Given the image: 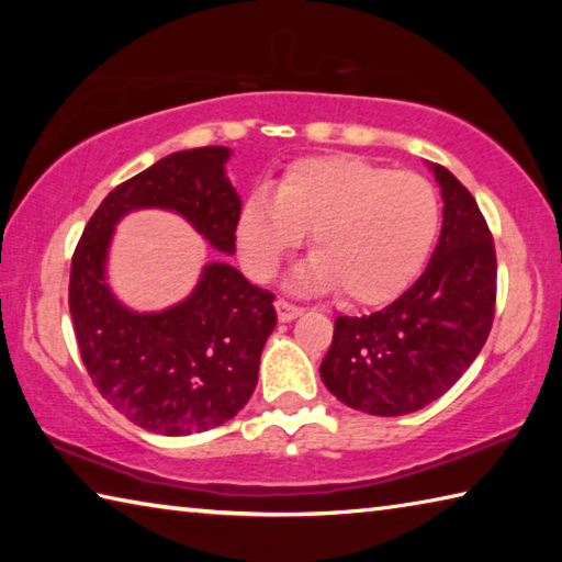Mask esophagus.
I'll use <instances>...</instances> for the list:
<instances>
[{
  "instance_id": "34e87169",
  "label": "esophagus",
  "mask_w": 562,
  "mask_h": 562,
  "mask_svg": "<svg viewBox=\"0 0 562 562\" xmlns=\"http://www.w3.org/2000/svg\"><path fill=\"white\" fill-rule=\"evenodd\" d=\"M274 310H278V317H280V322H292V319H297L300 315H302V307L300 304H292V302H288V300H278L274 302Z\"/></svg>"
}]
</instances>
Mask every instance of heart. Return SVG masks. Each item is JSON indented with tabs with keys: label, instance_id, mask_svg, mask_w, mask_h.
<instances>
[{
	"label": "heart",
	"instance_id": "obj_1",
	"mask_svg": "<svg viewBox=\"0 0 562 562\" xmlns=\"http://www.w3.org/2000/svg\"><path fill=\"white\" fill-rule=\"evenodd\" d=\"M439 227V195L424 176L331 154L294 160L274 193L252 190L240 207L237 247L247 274L270 280L312 231L315 258L300 280L319 290L339 288L349 302L379 304L422 272Z\"/></svg>",
	"mask_w": 562,
	"mask_h": 562
}]
</instances>
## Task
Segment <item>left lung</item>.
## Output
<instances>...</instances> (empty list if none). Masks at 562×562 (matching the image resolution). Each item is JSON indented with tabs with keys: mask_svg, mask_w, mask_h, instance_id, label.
Segmentation results:
<instances>
[{
	"mask_svg": "<svg viewBox=\"0 0 562 562\" xmlns=\"http://www.w3.org/2000/svg\"><path fill=\"white\" fill-rule=\"evenodd\" d=\"M443 198L439 245L422 278L389 307L337 317L322 382L339 402L374 416H404L459 382L496 317V247L479 203L434 164Z\"/></svg>",
	"mask_w": 562,
	"mask_h": 562,
	"instance_id": "left-lung-1",
	"label": "left lung"
}]
</instances>
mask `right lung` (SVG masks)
Wrapping results in <instances>:
<instances>
[{
	"mask_svg": "<svg viewBox=\"0 0 562 562\" xmlns=\"http://www.w3.org/2000/svg\"><path fill=\"white\" fill-rule=\"evenodd\" d=\"M227 158L223 146L178 150L116 186L71 258L69 310L83 367L116 412L154 434L207 431L240 412L278 325L274 294L233 265L213 262L186 302L138 315L113 297L103 278L111 233L136 207H168L233 255L243 203L225 178Z\"/></svg>",
	"mask_w": 562,
	"mask_h": 562,
	"instance_id": "add662e5",
	"label": "right lung"
}]
</instances>
